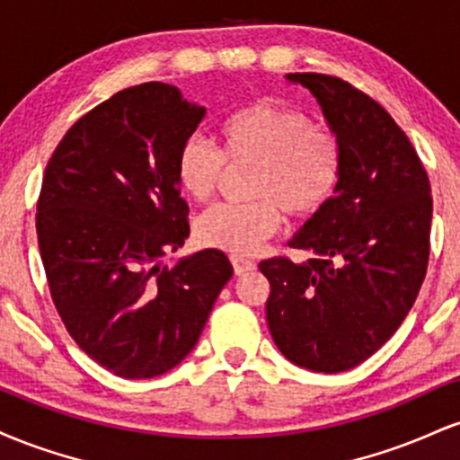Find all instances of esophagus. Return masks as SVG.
<instances>
[{"label": "esophagus", "instance_id": "esophagus-1", "mask_svg": "<svg viewBox=\"0 0 460 460\" xmlns=\"http://www.w3.org/2000/svg\"><path fill=\"white\" fill-rule=\"evenodd\" d=\"M231 263H234V272L237 274V277L255 270V263H252L251 260H242V257H231Z\"/></svg>", "mask_w": 460, "mask_h": 460}]
</instances>
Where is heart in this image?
<instances>
[{"label":"heart","mask_w":460,"mask_h":460,"mask_svg":"<svg viewBox=\"0 0 460 460\" xmlns=\"http://www.w3.org/2000/svg\"><path fill=\"white\" fill-rule=\"evenodd\" d=\"M223 149L200 136L183 142L177 177L183 192L208 200L218 188L225 164L252 168L248 197L252 203H220L194 223L200 244L231 255H251L281 223V212L303 218L320 212L341 177V146L309 116L270 102L244 105L220 125Z\"/></svg>","instance_id":"1"}]
</instances>
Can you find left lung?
<instances>
[{
	"mask_svg": "<svg viewBox=\"0 0 460 460\" xmlns=\"http://www.w3.org/2000/svg\"><path fill=\"white\" fill-rule=\"evenodd\" d=\"M318 102L341 146L329 203L294 234L309 252L260 263L266 320L281 355L311 372L357 367L398 331L429 266L430 183L404 131L367 94L318 73H288Z\"/></svg>",
	"mask_w": 460,
	"mask_h": 460,
	"instance_id": "obj_1",
	"label": "left lung"
}]
</instances>
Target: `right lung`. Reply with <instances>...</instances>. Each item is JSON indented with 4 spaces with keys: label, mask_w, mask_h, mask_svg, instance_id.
I'll use <instances>...</instances> for the list:
<instances>
[{
    "label": "right lung",
    "mask_w": 460,
    "mask_h": 460,
    "mask_svg": "<svg viewBox=\"0 0 460 460\" xmlns=\"http://www.w3.org/2000/svg\"><path fill=\"white\" fill-rule=\"evenodd\" d=\"M205 112L171 84L125 88L47 164L36 234L51 298L75 344L120 378L179 366L234 274L216 248L162 263L190 235L177 157Z\"/></svg>",
    "instance_id": "obj_1"
}]
</instances>
